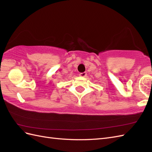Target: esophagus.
<instances>
[{
    "mask_svg": "<svg viewBox=\"0 0 152 152\" xmlns=\"http://www.w3.org/2000/svg\"><path fill=\"white\" fill-rule=\"evenodd\" d=\"M86 75H87V73H86V72L80 73V74H79V76H80V77H86Z\"/></svg>",
    "mask_w": 152,
    "mask_h": 152,
    "instance_id": "1",
    "label": "esophagus"
}]
</instances>
